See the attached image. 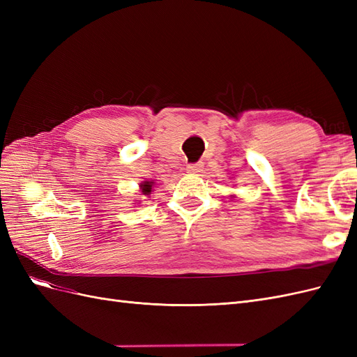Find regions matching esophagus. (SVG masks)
<instances>
[{"label":"esophagus","instance_id":"obj_1","mask_svg":"<svg viewBox=\"0 0 357 357\" xmlns=\"http://www.w3.org/2000/svg\"><path fill=\"white\" fill-rule=\"evenodd\" d=\"M204 171V165L202 164H192L188 167V172L190 174H199V172Z\"/></svg>","mask_w":357,"mask_h":357}]
</instances>
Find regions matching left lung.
<instances>
[{"label": "left lung", "instance_id": "8db88e82", "mask_svg": "<svg viewBox=\"0 0 357 357\" xmlns=\"http://www.w3.org/2000/svg\"><path fill=\"white\" fill-rule=\"evenodd\" d=\"M232 197H234V195H231V198H232Z\"/></svg>", "mask_w": 357, "mask_h": 357}]
</instances>
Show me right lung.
<instances>
[{"label": "right lung", "mask_w": 357, "mask_h": 357, "mask_svg": "<svg viewBox=\"0 0 357 357\" xmlns=\"http://www.w3.org/2000/svg\"><path fill=\"white\" fill-rule=\"evenodd\" d=\"M153 188H155V180H144L139 183V190H142V195H144L147 198L150 197V193H152Z\"/></svg>", "instance_id": "1"}]
</instances>
